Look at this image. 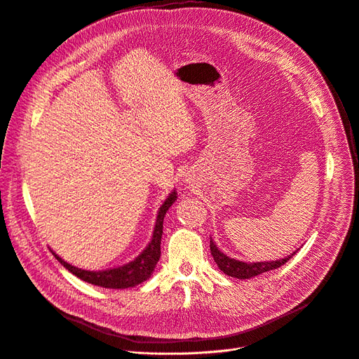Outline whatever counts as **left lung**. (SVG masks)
Segmentation results:
<instances>
[{"label":"left lung","mask_w":359,"mask_h":359,"mask_svg":"<svg viewBox=\"0 0 359 359\" xmlns=\"http://www.w3.org/2000/svg\"><path fill=\"white\" fill-rule=\"evenodd\" d=\"M210 252H212L213 259L217 264V266L227 273L229 277H233V278H239V280H246V278H252L255 276H259L262 272L266 271H272V269H277L281 265H284L294 254L288 255L284 259H278V261H271V262H242L233 258H229L227 255H224L223 252L216 246V243L210 239Z\"/></svg>","instance_id":"8db88e82"}]
</instances>
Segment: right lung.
<instances>
[{
	"mask_svg": "<svg viewBox=\"0 0 359 359\" xmlns=\"http://www.w3.org/2000/svg\"><path fill=\"white\" fill-rule=\"evenodd\" d=\"M175 200H177V193L172 191L159 208L152 241L146 246V249L142 252V254L129 264L118 268H113V269H105V271H86L65 262L62 258H59L55 252L53 255L63 266H65L68 271H71L74 276L93 285H98L104 288L135 287L146 281L152 276V272L161 258V238H162V229H163V217L168 212V208L175 203Z\"/></svg>",
	"mask_w": 359,
	"mask_h": 359,
	"instance_id": "obj_1",
	"label": "right lung"
}]
</instances>
